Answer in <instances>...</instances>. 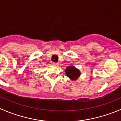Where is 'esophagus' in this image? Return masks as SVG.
I'll return each mask as SVG.
<instances>
[{
  "label": "esophagus",
  "mask_w": 121,
  "mask_h": 121,
  "mask_svg": "<svg viewBox=\"0 0 121 121\" xmlns=\"http://www.w3.org/2000/svg\"><path fill=\"white\" fill-rule=\"evenodd\" d=\"M58 64V63H52V65H53L54 66H57Z\"/></svg>",
  "instance_id": "obj_1"
}]
</instances>
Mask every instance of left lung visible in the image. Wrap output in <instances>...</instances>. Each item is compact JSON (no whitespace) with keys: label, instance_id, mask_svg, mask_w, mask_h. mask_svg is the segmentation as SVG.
<instances>
[{"label":"left lung","instance_id":"left-lung-1","mask_svg":"<svg viewBox=\"0 0 121 121\" xmlns=\"http://www.w3.org/2000/svg\"><path fill=\"white\" fill-rule=\"evenodd\" d=\"M65 74L68 77L70 78L71 80H76L80 76L81 73L80 70L78 69L75 67L74 65L67 67L65 70Z\"/></svg>","mask_w":121,"mask_h":121}]
</instances>
